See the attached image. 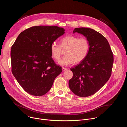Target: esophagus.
<instances>
[{"instance_id":"34e87169","label":"esophagus","mask_w":127,"mask_h":127,"mask_svg":"<svg viewBox=\"0 0 127 127\" xmlns=\"http://www.w3.org/2000/svg\"><path fill=\"white\" fill-rule=\"evenodd\" d=\"M66 70H67V68H64V67L62 68V71H63V72H64V71H66Z\"/></svg>"}]
</instances>
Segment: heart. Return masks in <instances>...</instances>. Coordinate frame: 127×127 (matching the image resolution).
I'll return each instance as SVG.
<instances>
[{
	"label": "heart",
	"mask_w": 127,
	"mask_h": 127,
	"mask_svg": "<svg viewBox=\"0 0 127 127\" xmlns=\"http://www.w3.org/2000/svg\"><path fill=\"white\" fill-rule=\"evenodd\" d=\"M88 40L85 37L80 38L73 35H68L60 41V45L53 43L50 46L52 57L55 60L60 59L63 51H66V56L62 58L58 64L62 66H68L75 63H79L87 57L89 51Z\"/></svg>",
	"instance_id": "1"
}]
</instances>
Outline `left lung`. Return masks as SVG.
Listing matches in <instances>:
<instances>
[{"label": "left lung", "instance_id": "left-lung-1", "mask_svg": "<svg viewBox=\"0 0 127 127\" xmlns=\"http://www.w3.org/2000/svg\"><path fill=\"white\" fill-rule=\"evenodd\" d=\"M75 32L84 36L90 47L86 58L71 68L73 76L69 86L76 95L87 97L98 91L110 78L113 54L107 40L98 32L88 28H76L73 31Z\"/></svg>", "mask_w": 127, "mask_h": 127}]
</instances>
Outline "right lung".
I'll return each mask as SVG.
<instances>
[{"label":"right lung","instance_id":"add662e5","mask_svg":"<svg viewBox=\"0 0 127 127\" xmlns=\"http://www.w3.org/2000/svg\"><path fill=\"white\" fill-rule=\"evenodd\" d=\"M65 33L55 26L32 27L22 32L11 47L12 73L28 94L40 96L48 93L62 72L50 53V46Z\"/></svg>","mask_w":127,"mask_h":127}]
</instances>
